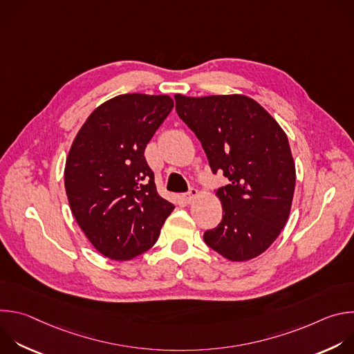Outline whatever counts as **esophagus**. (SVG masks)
Here are the masks:
<instances>
[{"label": "esophagus", "mask_w": 354, "mask_h": 354, "mask_svg": "<svg viewBox=\"0 0 354 354\" xmlns=\"http://www.w3.org/2000/svg\"><path fill=\"white\" fill-rule=\"evenodd\" d=\"M198 196V192H197V189H194V187H190L189 189V192L183 196V198H185V201L186 203H192V201L196 198Z\"/></svg>", "instance_id": "34e87169"}]
</instances>
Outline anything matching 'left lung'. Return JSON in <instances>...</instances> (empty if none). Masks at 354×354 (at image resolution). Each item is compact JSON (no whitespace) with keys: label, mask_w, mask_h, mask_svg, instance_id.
<instances>
[{"label":"left lung","mask_w":354,"mask_h":354,"mask_svg":"<svg viewBox=\"0 0 354 354\" xmlns=\"http://www.w3.org/2000/svg\"><path fill=\"white\" fill-rule=\"evenodd\" d=\"M176 112L197 136L214 174L223 220L205 242L228 261L259 257L284 228L292 203L295 165L280 124L249 96L176 93Z\"/></svg>","instance_id":"1"}]
</instances>
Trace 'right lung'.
Returning <instances> with one entry per match:
<instances>
[{"label":"right lung","instance_id":"obj_1","mask_svg":"<svg viewBox=\"0 0 354 354\" xmlns=\"http://www.w3.org/2000/svg\"><path fill=\"white\" fill-rule=\"evenodd\" d=\"M174 108L168 95L124 93L99 105L64 168L70 209L93 248L130 261L153 246L175 206L162 198L144 149Z\"/></svg>","mask_w":354,"mask_h":354}]
</instances>
